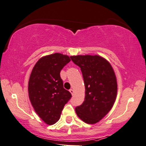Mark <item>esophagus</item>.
I'll return each mask as SVG.
<instances>
[{
  "label": "esophagus",
  "mask_w": 146,
  "mask_h": 146,
  "mask_svg": "<svg viewBox=\"0 0 146 146\" xmlns=\"http://www.w3.org/2000/svg\"><path fill=\"white\" fill-rule=\"evenodd\" d=\"M69 92H71V94L72 95H73V94H74L75 92H74V90H73V89H70V90H69Z\"/></svg>",
  "instance_id": "1"
}]
</instances>
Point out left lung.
Wrapping results in <instances>:
<instances>
[{
  "mask_svg": "<svg viewBox=\"0 0 146 146\" xmlns=\"http://www.w3.org/2000/svg\"><path fill=\"white\" fill-rule=\"evenodd\" d=\"M71 58L80 67L86 88L84 102L75 111L85 123L94 124L108 114L115 102L117 83L114 70L98 55H77Z\"/></svg>",
  "mask_w": 146,
  "mask_h": 146,
  "instance_id": "obj_1",
  "label": "left lung"
}]
</instances>
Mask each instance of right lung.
Returning a JSON list of instances; mask_svg holds the SVG:
<instances>
[{"mask_svg":"<svg viewBox=\"0 0 146 146\" xmlns=\"http://www.w3.org/2000/svg\"><path fill=\"white\" fill-rule=\"evenodd\" d=\"M71 61L60 53L42 57L33 68L29 79V98L35 111L48 125L58 121L71 94L63 88L60 73Z\"/></svg>","mask_w":146,"mask_h":146,"instance_id":"add662e5","label":"right lung"}]
</instances>
